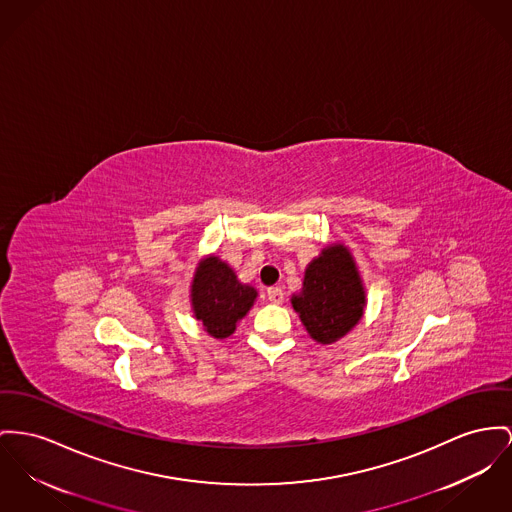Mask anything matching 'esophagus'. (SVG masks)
I'll list each match as a JSON object with an SVG mask.
<instances>
[{"mask_svg": "<svg viewBox=\"0 0 512 512\" xmlns=\"http://www.w3.org/2000/svg\"><path fill=\"white\" fill-rule=\"evenodd\" d=\"M268 299L275 303V305H279V303H283V291H281V287H270L268 289Z\"/></svg>", "mask_w": 512, "mask_h": 512, "instance_id": "34e87169", "label": "esophagus"}]
</instances>
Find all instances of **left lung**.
Instances as JSON below:
<instances>
[{
    "instance_id": "1",
    "label": "left lung",
    "mask_w": 512,
    "mask_h": 512,
    "mask_svg": "<svg viewBox=\"0 0 512 512\" xmlns=\"http://www.w3.org/2000/svg\"><path fill=\"white\" fill-rule=\"evenodd\" d=\"M318 343L343 338L363 316L365 291L349 250L334 244L308 264L303 291L291 299Z\"/></svg>"
}]
</instances>
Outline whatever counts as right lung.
<instances>
[{"mask_svg": "<svg viewBox=\"0 0 512 512\" xmlns=\"http://www.w3.org/2000/svg\"><path fill=\"white\" fill-rule=\"evenodd\" d=\"M256 289L242 285L235 272L217 256L200 262L192 283V305L205 332L217 340L229 338L240 318L250 310Z\"/></svg>", "mask_w": 512, "mask_h": 512, "instance_id": "obj_1", "label": "right lung"}]
</instances>
